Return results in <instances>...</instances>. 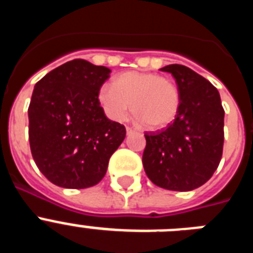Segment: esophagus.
Segmentation results:
<instances>
[{"label":"esophagus","instance_id":"1","mask_svg":"<svg viewBox=\"0 0 253 253\" xmlns=\"http://www.w3.org/2000/svg\"><path fill=\"white\" fill-rule=\"evenodd\" d=\"M133 133H135V129L134 128H131V126H126V134H133Z\"/></svg>","mask_w":253,"mask_h":253}]
</instances>
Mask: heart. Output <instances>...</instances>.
<instances>
[{"label":"heart","mask_w":253,"mask_h":253,"mask_svg":"<svg viewBox=\"0 0 253 253\" xmlns=\"http://www.w3.org/2000/svg\"><path fill=\"white\" fill-rule=\"evenodd\" d=\"M97 99L110 119L122 122L131 107L137 119L149 129L171 124L180 106V92L172 80L137 71L116 76L113 86H101Z\"/></svg>","instance_id":"obj_1"}]
</instances>
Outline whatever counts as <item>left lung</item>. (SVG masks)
Segmentation results:
<instances>
[{
  "label": "left lung",
  "mask_w": 253,
  "mask_h": 253,
  "mask_svg": "<svg viewBox=\"0 0 253 253\" xmlns=\"http://www.w3.org/2000/svg\"><path fill=\"white\" fill-rule=\"evenodd\" d=\"M173 76L180 106L173 123L146 133L143 167L154 185L172 191L202 186L218 169L224 143V110L218 90L189 67L161 68Z\"/></svg>",
  "instance_id": "obj_1"
}]
</instances>
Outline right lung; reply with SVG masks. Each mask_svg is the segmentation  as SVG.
<instances>
[{"instance_id": "obj_1", "label": "right lung", "mask_w": 253, "mask_h": 253, "mask_svg": "<svg viewBox=\"0 0 253 253\" xmlns=\"http://www.w3.org/2000/svg\"><path fill=\"white\" fill-rule=\"evenodd\" d=\"M110 69L73 59L46 73L29 105V142L40 172L66 189L99 184L125 126L107 119L99 90Z\"/></svg>"}]
</instances>
